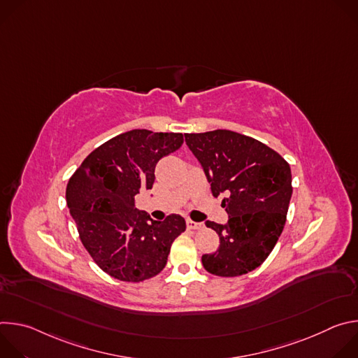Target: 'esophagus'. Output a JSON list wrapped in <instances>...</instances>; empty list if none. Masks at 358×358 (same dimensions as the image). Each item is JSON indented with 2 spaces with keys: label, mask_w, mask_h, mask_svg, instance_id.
I'll use <instances>...</instances> for the list:
<instances>
[{
  "label": "esophagus",
  "mask_w": 358,
  "mask_h": 358,
  "mask_svg": "<svg viewBox=\"0 0 358 358\" xmlns=\"http://www.w3.org/2000/svg\"><path fill=\"white\" fill-rule=\"evenodd\" d=\"M187 227L189 229H202L203 224L202 222H194V221H187Z\"/></svg>",
  "instance_id": "1"
}]
</instances>
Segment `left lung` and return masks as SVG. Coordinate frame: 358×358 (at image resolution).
Returning a JSON list of instances; mask_svg holds the SVG:
<instances>
[{
	"instance_id": "8db88e82",
	"label": "left lung",
	"mask_w": 358,
	"mask_h": 358,
	"mask_svg": "<svg viewBox=\"0 0 358 358\" xmlns=\"http://www.w3.org/2000/svg\"><path fill=\"white\" fill-rule=\"evenodd\" d=\"M185 143L206 173L213 195L225 194L228 222H206L220 235V248L202 255L203 268L224 278L257 269L286 222L293 191L290 166L266 144L231 130L185 134Z\"/></svg>"
}]
</instances>
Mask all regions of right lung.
<instances>
[{
    "mask_svg": "<svg viewBox=\"0 0 358 358\" xmlns=\"http://www.w3.org/2000/svg\"><path fill=\"white\" fill-rule=\"evenodd\" d=\"M182 141L181 133L130 130L93 150L71 177V215L83 246L108 275L141 282L164 269L185 220L171 214L155 221L136 208L134 196L152 188L157 163Z\"/></svg>",
    "mask_w": 358,
    "mask_h": 358,
    "instance_id": "right-lung-1",
    "label": "right lung"
}]
</instances>
